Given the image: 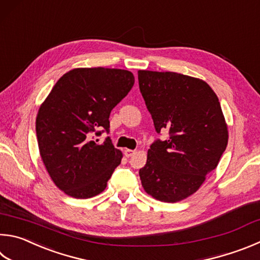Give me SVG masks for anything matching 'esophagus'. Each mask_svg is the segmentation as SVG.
<instances>
[{
	"label": "esophagus",
	"instance_id": "esophagus-1",
	"mask_svg": "<svg viewBox=\"0 0 260 260\" xmlns=\"http://www.w3.org/2000/svg\"><path fill=\"white\" fill-rule=\"evenodd\" d=\"M124 153H125V155H126L127 158H129V157H132V155L135 153V151L134 150H131V149H126L124 151Z\"/></svg>",
	"mask_w": 260,
	"mask_h": 260
}]
</instances>
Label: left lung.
I'll list each match as a JSON object with an SVG mask.
<instances>
[{"label":"left lung","mask_w":260,"mask_h":260,"mask_svg":"<svg viewBox=\"0 0 260 260\" xmlns=\"http://www.w3.org/2000/svg\"><path fill=\"white\" fill-rule=\"evenodd\" d=\"M139 86L155 132L168 140L150 145L140 169L148 194L177 202L193 194L217 167L229 140L218 98L201 79L177 73L139 70Z\"/></svg>","instance_id":"left-lung-1"}]
</instances>
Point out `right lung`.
<instances>
[{"instance_id": "1", "label": "right lung", "mask_w": 260, "mask_h": 260, "mask_svg": "<svg viewBox=\"0 0 260 260\" xmlns=\"http://www.w3.org/2000/svg\"><path fill=\"white\" fill-rule=\"evenodd\" d=\"M134 85L131 72L77 68L64 74L41 106L36 136L45 168L66 194L87 199L107 187L122 154L109 136L110 112Z\"/></svg>"}]
</instances>
